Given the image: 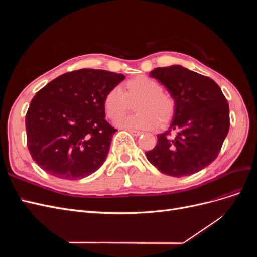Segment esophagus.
Masks as SVG:
<instances>
[{
	"instance_id": "1",
	"label": "esophagus",
	"mask_w": 257,
	"mask_h": 257,
	"mask_svg": "<svg viewBox=\"0 0 257 257\" xmlns=\"http://www.w3.org/2000/svg\"><path fill=\"white\" fill-rule=\"evenodd\" d=\"M130 133L132 134V135H134V136H139V135H142L143 133L142 132H139V131H136V130H131V128H126Z\"/></svg>"
}]
</instances>
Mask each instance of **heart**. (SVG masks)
Returning <instances> with one entry per match:
<instances>
[{"mask_svg":"<svg viewBox=\"0 0 257 257\" xmlns=\"http://www.w3.org/2000/svg\"><path fill=\"white\" fill-rule=\"evenodd\" d=\"M136 113L118 122L122 127L152 130L165 125L176 111V100L170 93L163 90L162 84L150 77L141 75L123 84V91L115 87L107 92L104 107L109 119L115 121L125 114L135 103Z\"/></svg>","mask_w":257,"mask_h":257,"instance_id":"obj_1","label":"heart"}]
</instances>
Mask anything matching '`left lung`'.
<instances>
[{"instance_id":"8db88e82","label":"left lung","mask_w":257,"mask_h":257,"mask_svg":"<svg viewBox=\"0 0 257 257\" xmlns=\"http://www.w3.org/2000/svg\"><path fill=\"white\" fill-rule=\"evenodd\" d=\"M150 76L164 84L176 100L168 131L146 157L161 173L195 174L216 159L229 130V107L211 78L180 65L154 68Z\"/></svg>"}]
</instances>
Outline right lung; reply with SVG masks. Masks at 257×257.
Wrapping results in <instances>:
<instances>
[{"label":"right lung","instance_id":"add662e5","mask_svg":"<svg viewBox=\"0 0 257 257\" xmlns=\"http://www.w3.org/2000/svg\"><path fill=\"white\" fill-rule=\"evenodd\" d=\"M125 76L82 68L38 91L26 114L31 157L46 173L78 180L103 165L116 131L105 120L104 98Z\"/></svg>","mask_w":257,"mask_h":257}]
</instances>
